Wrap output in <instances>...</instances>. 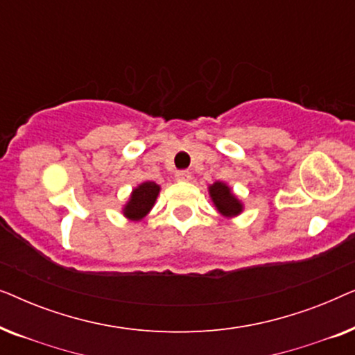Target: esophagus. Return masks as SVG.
Segmentation results:
<instances>
[{
	"mask_svg": "<svg viewBox=\"0 0 355 355\" xmlns=\"http://www.w3.org/2000/svg\"><path fill=\"white\" fill-rule=\"evenodd\" d=\"M176 179L178 181H191L192 174L189 171H178L176 173Z\"/></svg>",
	"mask_w": 355,
	"mask_h": 355,
	"instance_id": "1",
	"label": "esophagus"
}]
</instances>
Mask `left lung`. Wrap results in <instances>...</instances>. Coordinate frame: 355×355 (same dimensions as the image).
I'll return each mask as SVG.
<instances>
[{
    "mask_svg": "<svg viewBox=\"0 0 355 355\" xmlns=\"http://www.w3.org/2000/svg\"><path fill=\"white\" fill-rule=\"evenodd\" d=\"M210 191L211 200L218 208V211L223 216H236L242 211V203L237 200V197L231 192V189L225 182H215L213 186L208 187Z\"/></svg>",
    "mask_w": 355,
    "mask_h": 355,
    "instance_id": "left-lung-1",
    "label": "left lung"
}]
</instances>
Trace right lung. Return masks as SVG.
I'll use <instances>...</instances> for the list:
<instances>
[{
	"label": "right lung",
	"mask_w": 355,
	"mask_h": 355,
	"mask_svg": "<svg viewBox=\"0 0 355 355\" xmlns=\"http://www.w3.org/2000/svg\"><path fill=\"white\" fill-rule=\"evenodd\" d=\"M159 192V186L152 181H147L140 184L139 187H135L130 196L129 202L124 207V216H128L129 220L139 221L152 210L155 200H157Z\"/></svg>",
	"instance_id": "add662e5"
}]
</instances>
